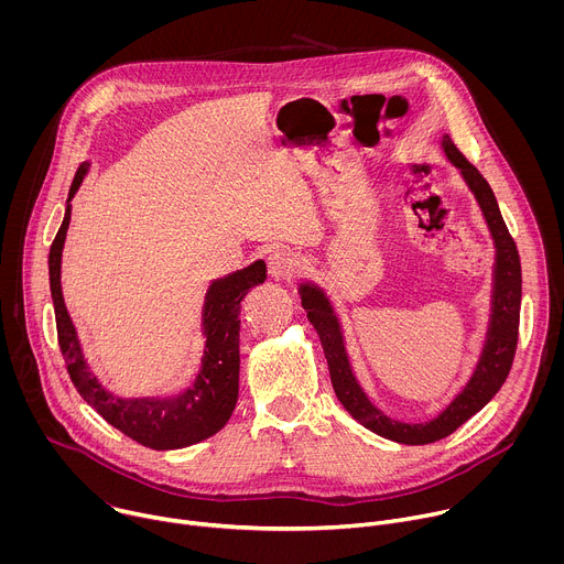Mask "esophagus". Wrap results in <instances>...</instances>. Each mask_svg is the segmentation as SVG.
<instances>
[{
    "label": "esophagus",
    "mask_w": 564,
    "mask_h": 564,
    "mask_svg": "<svg viewBox=\"0 0 564 564\" xmlns=\"http://www.w3.org/2000/svg\"><path fill=\"white\" fill-rule=\"evenodd\" d=\"M294 257L285 250H274L268 257V272L274 281H288L294 274Z\"/></svg>",
    "instance_id": "obj_1"
}]
</instances>
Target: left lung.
<instances>
[{"label":"left lung","instance_id":"8db88e82","mask_svg":"<svg viewBox=\"0 0 564 564\" xmlns=\"http://www.w3.org/2000/svg\"><path fill=\"white\" fill-rule=\"evenodd\" d=\"M440 144L446 158L451 160V165L459 170V176L464 178L466 187L470 189V194L475 196L481 209V216L487 220V227L494 238V248H496V261H494L491 314H489L485 344H481V352L477 357L473 375L437 417L422 424H406L383 415L368 399L366 390L355 377V370L346 350L341 321L328 292L312 281L299 283L301 305L307 312V318L321 339V346H324V355L330 368V381L344 409L368 431L386 440H392L397 444H411V446L444 440L446 435L457 431L466 420H470L477 411H481L489 404L509 377V370L516 357L518 326H520V301H522L520 254L516 248V240L511 238L505 225L496 194L485 181V176L468 163L446 133L442 135Z\"/></svg>","mask_w":564,"mask_h":564}]
</instances>
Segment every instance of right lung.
<instances>
[{
  "label": "right lung",
  "mask_w": 564,
  "mask_h": 564,
  "mask_svg": "<svg viewBox=\"0 0 564 564\" xmlns=\"http://www.w3.org/2000/svg\"><path fill=\"white\" fill-rule=\"evenodd\" d=\"M87 174L89 163H83L75 172L66 198L64 220L48 252V281L55 307L57 341L70 381L87 404L98 411V415L147 448L172 451L198 444L216 435L234 413L240 370V301L254 285H261L268 279L265 261L259 259L243 270L229 272L209 283L200 316L205 350L200 370L187 390L174 397H118L100 383L87 364L62 296V250L70 223V200Z\"/></svg>",
  "instance_id": "right-lung-1"
}]
</instances>
